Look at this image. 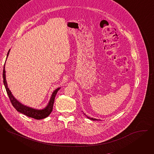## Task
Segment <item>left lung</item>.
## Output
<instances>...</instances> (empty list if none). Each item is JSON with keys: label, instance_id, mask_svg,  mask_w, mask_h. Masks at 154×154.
I'll list each match as a JSON object with an SVG mask.
<instances>
[{"label": "left lung", "instance_id": "obj_1", "mask_svg": "<svg viewBox=\"0 0 154 154\" xmlns=\"http://www.w3.org/2000/svg\"><path fill=\"white\" fill-rule=\"evenodd\" d=\"M84 115L88 118V119H91V120H93V121H99V120H100V119H96V118H90V117H89V116H86V114H85L84 113Z\"/></svg>", "mask_w": 154, "mask_h": 154}]
</instances>
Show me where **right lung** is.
<instances>
[{
	"label": "right lung",
	"instance_id": "right-lung-1",
	"mask_svg": "<svg viewBox=\"0 0 154 154\" xmlns=\"http://www.w3.org/2000/svg\"><path fill=\"white\" fill-rule=\"evenodd\" d=\"M10 49L8 51L7 58L5 60V62L7 61V59L8 58V56L9 55ZM5 62L4 64V70H3V79H4V84L5 85V89L7 93V94L10 99V101L13 105V106L15 108V109L17 112H19L20 113H23L29 117L36 119H45L47 118L52 112V109H53V106H54V103L55 100V96L58 91V90L61 88V87H58L56 90H55L50 98V100L46 105L45 108H44L42 109H36L33 108L30 106H28L27 105H25L24 104L18 101L12 94L11 91L8 88V86L7 85V82L6 80V74H5Z\"/></svg>",
	"mask_w": 154,
	"mask_h": 154
}]
</instances>
